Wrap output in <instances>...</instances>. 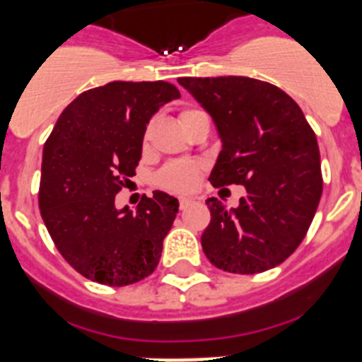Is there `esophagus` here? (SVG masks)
Masks as SVG:
<instances>
[{"label": "esophagus", "instance_id": "esophagus-1", "mask_svg": "<svg viewBox=\"0 0 362 362\" xmlns=\"http://www.w3.org/2000/svg\"><path fill=\"white\" fill-rule=\"evenodd\" d=\"M194 203V198H191V196H180V199H178V204H180V210H184V208H187L189 204Z\"/></svg>", "mask_w": 362, "mask_h": 362}]
</instances>
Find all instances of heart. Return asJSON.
<instances>
[{"instance_id":"b5f03b06","label":"heart","mask_w":362,"mask_h":362,"mask_svg":"<svg viewBox=\"0 0 362 362\" xmlns=\"http://www.w3.org/2000/svg\"><path fill=\"white\" fill-rule=\"evenodd\" d=\"M191 112H194L192 108L180 112V120L185 115H189ZM199 177V164L191 163V160H177V163H171L164 168L159 173V185H163L164 189H170L175 192H185L191 191L196 185Z\"/></svg>"}]
</instances>
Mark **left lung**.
<instances>
[{"label":"left lung","mask_w":362,"mask_h":362,"mask_svg":"<svg viewBox=\"0 0 362 362\" xmlns=\"http://www.w3.org/2000/svg\"><path fill=\"white\" fill-rule=\"evenodd\" d=\"M178 83L211 115L222 151L210 182L245 185L238 208L208 198L202 245L218 269L254 275L286 261L313 221L322 173L317 138L298 103L249 76H184Z\"/></svg>","instance_id":"obj_1"}]
</instances>
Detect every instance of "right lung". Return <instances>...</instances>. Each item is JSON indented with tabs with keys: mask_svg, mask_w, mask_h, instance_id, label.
I'll list each match as a JSON object with an SVG mask.
<instances>
[{
	"mask_svg": "<svg viewBox=\"0 0 362 362\" xmlns=\"http://www.w3.org/2000/svg\"><path fill=\"white\" fill-rule=\"evenodd\" d=\"M180 98L170 82H110L86 90L57 119L43 147L38 204L54 245L93 282L122 287L158 266L178 199L154 191L136 211L115 194L136 175L151 117Z\"/></svg>",
	"mask_w": 362,
	"mask_h": 362,
	"instance_id": "obj_1",
	"label": "right lung"
}]
</instances>
